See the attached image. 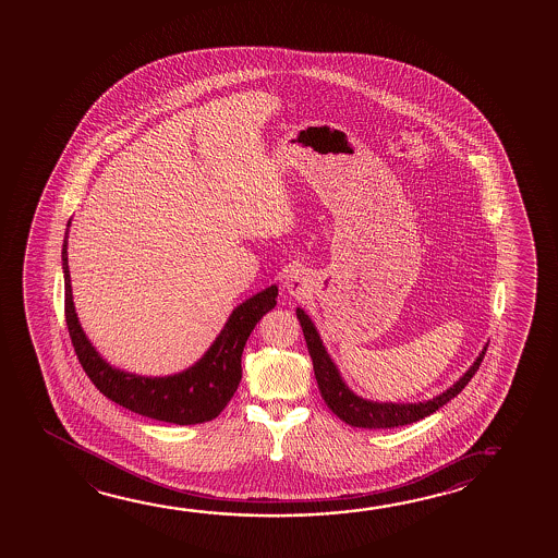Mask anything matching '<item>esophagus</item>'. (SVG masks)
Segmentation results:
<instances>
[{"mask_svg": "<svg viewBox=\"0 0 558 558\" xmlns=\"http://www.w3.org/2000/svg\"><path fill=\"white\" fill-rule=\"evenodd\" d=\"M283 288L288 290V293L295 295V298H303V295L307 293V276H305L303 270L293 268V270H290V272L286 275V280H283Z\"/></svg>", "mask_w": 558, "mask_h": 558, "instance_id": "34e87169", "label": "esophagus"}]
</instances>
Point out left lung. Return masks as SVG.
<instances>
[{
    "instance_id": "8db88e82",
    "label": "left lung",
    "mask_w": 558,
    "mask_h": 558,
    "mask_svg": "<svg viewBox=\"0 0 558 558\" xmlns=\"http://www.w3.org/2000/svg\"><path fill=\"white\" fill-rule=\"evenodd\" d=\"M295 315L302 325L303 337L307 342L311 360H313V372L315 379L319 385L320 397L327 402L330 411L337 414L340 421L347 422L354 428H397L404 424L421 421L424 416H429L432 412L438 411L439 407L448 404L453 397L461 393L465 389V385L471 381V377L476 374V369L483 362L484 352L476 356L475 362L466 369L465 374L457 379L456 384L448 387L444 393L432 397L428 401L418 402H379L372 399H364L360 395L354 393L347 381L342 379V375L338 372L335 360L330 357L327 348L320 340L319 330L315 327V323L311 320L310 315L298 307Z\"/></svg>"
}]
</instances>
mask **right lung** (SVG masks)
<instances>
[{"instance_id":"1","label":"right lung","mask_w":558,"mask_h":558,"mask_svg":"<svg viewBox=\"0 0 558 558\" xmlns=\"http://www.w3.org/2000/svg\"><path fill=\"white\" fill-rule=\"evenodd\" d=\"M62 245V270L65 286V323L72 337L75 354L85 374L107 399L129 411L154 418L173 422L179 426L202 424L220 414L238 391L241 381V354L248 335L268 311L275 310L278 286H268L231 311L228 323L211 342L204 356L191 367L173 375H137L110 366L93 347L75 313L72 278L68 266V231Z\"/></svg>"}]
</instances>
